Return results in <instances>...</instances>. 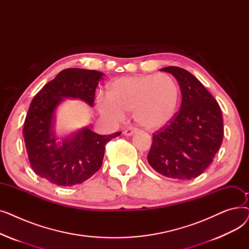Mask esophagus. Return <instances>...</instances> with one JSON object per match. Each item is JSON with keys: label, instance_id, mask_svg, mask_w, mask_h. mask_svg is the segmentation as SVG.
Here are the masks:
<instances>
[{"label": "esophagus", "instance_id": "obj_1", "mask_svg": "<svg viewBox=\"0 0 249 249\" xmlns=\"http://www.w3.org/2000/svg\"><path fill=\"white\" fill-rule=\"evenodd\" d=\"M135 132H136V129H135V128L129 127V128H127V129L124 130L123 133H124V135H126V136H131V135H133Z\"/></svg>", "mask_w": 249, "mask_h": 249}]
</instances>
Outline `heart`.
Masks as SVG:
<instances>
[{
	"label": "heart",
	"instance_id": "heart-1",
	"mask_svg": "<svg viewBox=\"0 0 249 249\" xmlns=\"http://www.w3.org/2000/svg\"><path fill=\"white\" fill-rule=\"evenodd\" d=\"M180 90L175 78L167 73H140L118 77L107 89V97L97 100L99 112L118 121L133 111L135 122L146 130H159L175 117Z\"/></svg>",
	"mask_w": 249,
	"mask_h": 249
}]
</instances>
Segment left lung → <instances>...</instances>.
<instances>
[{
  "mask_svg": "<svg viewBox=\"0 0 249 249\" xmlns=\"http://www.w3.org/2000/svg\"><path fill=\"white\" fill-rule=\"evenodd\" d=\"M160 71L177 78L181 106L171 122L153 133L148 163L167 178H197L211 164L222 144L224 129L221 109L214 97L188 71L178 67Z\"/></svg>",
  "mask_w": 249,
  "mask_h": 249,
  "instance_id": "1",
  "label": "left lung"
}]
</instances>
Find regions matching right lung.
<instances>
[{"instance_id": "right-lung-1", "label": "right lung", "mask_w": 249, "mask_h": 249, "mask_svg": "<svg viewBox=\"0 0 249 249\" xmlns=\"http://www.w3.org/2000/svg\"><path fill=\"white\" fill-rule=\"evenodd\" d=\"M104 73L83 69L61 71L32 100L23 129L25 146L37 176L52 184H82L102 166L105 147L121 132L100 135L84 127L58 138L56 110L65 99H77L93 107L95 90Z\"/></svg>"}]
</instances>
